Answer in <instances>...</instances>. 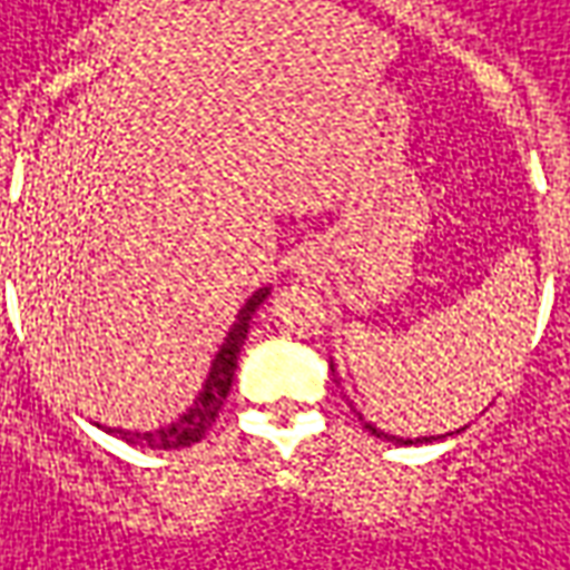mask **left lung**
Wrapping results in <instances>:
<instances>
[{
	"mask_svg": "<svg viewBox=\"0 0 570 570\" xmlns=\"http://www.w3.org/2000/svg\"><path fill=\"white\" fill-rule=\"evenodd\" d=\"M363 428H366L370 433H376V436H389V433H380L376 428H370V424H363ZM389 440H399V436H389ZM409 443H411V440H409Z\"/></svg>",
	"mask_w": 570,
	"mask_h": 570,
	"instance_id": "1",
	"label": "left lung"
}]
</instances>
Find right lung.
I'll use <instances>...</instances> for the list:
<instances>
[{
  "mask_svg": "<svg viewBox=\"0 0 570 570\" xmlns=\"http://www.w3.org/2000/svg\"><path fill=\"white\" fill-rule=\"evenodd\" d=\"M264 299H267V289H258V293L245 303V309L238 312L236 325H233V332H229V337H226L223 351H219L216 360H213L210 380H207V385H204V392L197 395L194 409L187 411L178 424H171L168 431H156V433L120 431V436H124L127 443L153 446V450H185V446L197 443L204 433L210 431V424L219 417V409H223V402H226V395H229V389H233L238 351H242L245 334H248V318H252V312L258 309Z\"/></svg>",
  "mask_w": 570,
  "mask_h": 570,
  "instance_id": "1",
  "label": "right lung"
}]
</instances>
